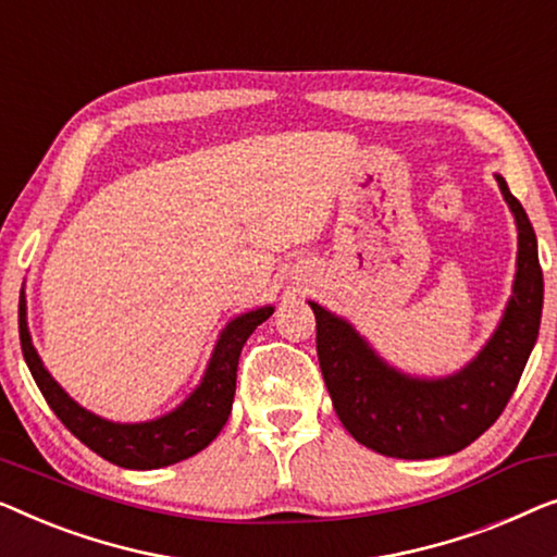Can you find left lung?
<instances>
[{
	"instance_id": "left-lung-1",
	"label": "left lung",
	"mask_w": 557,
	"mask_h": 557,
	"mask_svg": "<svg viewBox=\"0 0 557 557\" xmlns=\"http://www.w3.org/2000/svg\"><path fill=\"white\" fill-rule=\"evenodd\" d=\"M497 184L520 232L515 289L492 341L461 373L438 381L401 375L383 363L346 320L310 302L320 371L333 409L348 434L368 449L396 459L461 451L495 424L520 383L543 315V268L522 203L503 176Z\"/></svg>"
}]
</instances>
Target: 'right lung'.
I'll list each match as a JSON object with an SVG mask.
<instances>
[{"label":"right lung","mask_w":557,"mask_h":557,"mask_svg":"<svg viewBox=\"0 0 557 557\" xmlns=\"http://www.w3.org/2000/svg\"><path fill=\"white\" fill-rule=\"evenodd\" d=\"M272 315V308H260L232 320L219 338L214 356L203 375L201 386L166 417L146 421V424H113L85 411L62 391L52 375L45 371L40 356L33 348L27 331L25 295L20 297V343L29 373L42 391L62 424L100 457L125 469H159L176 465L201 451L214 442L232 413L234 388H237L239 354L255 327Z\"/></svg>","instance_id":"obj_1"}]
</instances>
